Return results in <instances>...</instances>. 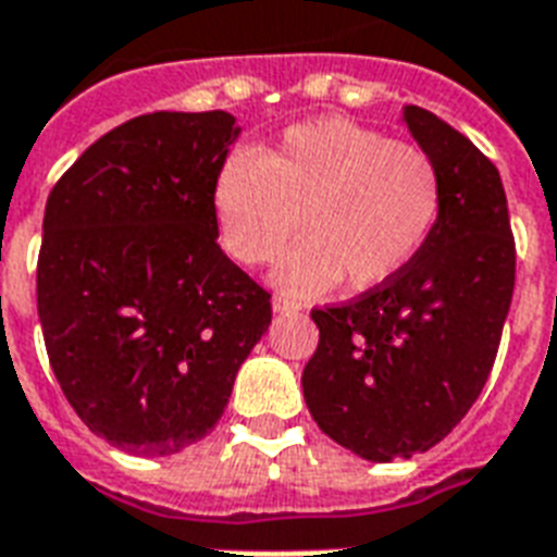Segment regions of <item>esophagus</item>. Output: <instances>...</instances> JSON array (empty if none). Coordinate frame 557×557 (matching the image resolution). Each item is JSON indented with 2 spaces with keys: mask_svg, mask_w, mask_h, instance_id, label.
<instances>
[{
  "mask_svg": "<svg viewBox=\"0 0 557 557\" xmlns=\"http://www.w3.org/2000/svg\"><path fill=\"white\" fill-rule=\"evenodd\" d=\"M271 309H274V312H297V309H300V304L286 295H274V300H271Z\"/></svg>",
  "mask_w": 557,
  "mask_h": 557,
  "instance_id": "esophagus-1",
  "label": "esophagus"
}]
</instances>
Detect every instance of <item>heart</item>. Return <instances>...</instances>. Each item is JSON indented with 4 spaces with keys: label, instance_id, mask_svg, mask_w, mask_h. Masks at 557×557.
Wrapping results in <instances>:
<instances>
[{
    "label": "heart",
    "instance_id": "b5f03b06",
    "mask_svg": "<svg viewBox=\"0 0 557 557\" xmlns=\"http://www.w3.org/2000/svg\"><path fill=\"white\" fill-rule=\"evenodd\" d=\"M441 203L426 148L338 116L292 125L260 157L233 151L212 184L222 245L242 265L274 262L297 233L309 236L274 274L300 295L342 277L350 288L397 277L435 231Z\"/></svg>",
    "mask_w": 557,
    "mask_h": 557
}]
</instances>
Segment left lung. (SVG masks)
Here are the masks:
<instances>
[{"label":"left lung","mask_w":557,"mask_h":557,"mask_svg":"<svg viewBox=\"0 0 557 557\" xmlns=\"http://www.w3.org/2000/svg\"><path fill=\"white\" fill-rule=\"evenodd\" d=\"M403 122L438 165V224L397 277L312 309L318 347L304 368L321 432L368 461L426 453L456 430L485 388L515 295L496 165L430 110L406 104Z\"/></svg>","instance_id":"8db88e82"}]
</instances>
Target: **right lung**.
<instances>
[{"instance_id":"obj_1","label":"right lung","mask_w":557,"mask_h":557,"mask_svg":"<svg viewBox=\"0 0 557 557\" xmlns=\"http://www.w3.org/2000/svg\"><path fill=\"white\" fill-rule=\"evenodd\" d=\"M236 119L146 113L96 139L46 201L37 315L61 392L131 456L210 435L271 295L224 257L212 210Z\"/></svg>"}]
</instances>
